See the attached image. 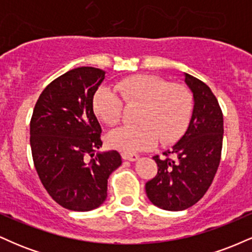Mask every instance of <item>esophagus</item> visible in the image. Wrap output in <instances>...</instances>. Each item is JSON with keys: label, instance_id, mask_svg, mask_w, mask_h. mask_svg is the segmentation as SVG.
I'll return each instance as SVG.
<instances>
[{"label": "esophagus", "instance_id": "obj_1", "mask_svg": "<svg viewBox=\"0 0 252 252\" xmlns=\"http://www.w3.org/2000/svg\"><path fill=\"white\" fill-rule=\"evenodd\" d=\"M121 156H122L123 160H128V161H136L138 158V155L137 154H129V153H122L121 154Z\"/></svg>", "mask_w": 252, "mask_h": 252}]
</instances>
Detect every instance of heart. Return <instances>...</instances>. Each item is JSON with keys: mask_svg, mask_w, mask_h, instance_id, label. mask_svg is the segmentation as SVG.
Wrapping results in <instances>:
<instances>
[{"mask_svg": "<svg viewBox=\"0 0 252 252\" xmlns=\"http://www.w3.org/2000/svg\"><path fill=\"white\" fill-rule=\"evenodd\" d=\"M116 90L121 97L108 88L94 92L92 109L100 122L109 126L120 122L123 102L140 109L136 114L138 126H121L108 135L111 148L136 153L153 148L158 142L170 146L185 134L193 110L192 94L185 85L154 74H135L118 82Z\"/></svg>", "mask_w": 252, "mask_h": 252, "instance_id": "heart-1", "label": "heart"}]
</instances>
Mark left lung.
Returning a JSON list of instances; mask_svg holds the SVG:
<instances>
[{
  "label": "left lung",
  "instance_id": "obj_1",
  "mask_svg": "<svg viewBox=\"0 0 252 252\" xmlns=\"http://www.w3.org/2000/svg\"><path fill=\"white\" fill-rule=\"evenodd\" d=\"M194 97L189 129L173 149L155 155L158 174L146 184L149 200L168 211H182L204 196L220 163L224 121L218 100L198 78H185ZM174 156V158L171 156Z\"/></svg>",
  "mask_w": 252,
  "mask_h": 252
}]
</instances>
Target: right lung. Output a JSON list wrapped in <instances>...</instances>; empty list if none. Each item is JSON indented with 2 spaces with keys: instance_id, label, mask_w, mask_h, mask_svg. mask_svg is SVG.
<instances>
[{
  "instance_id": "right-lung-1",
  "label": "right lung",
  "mask_w": 252,
  "mask_h": 252,
  "mask_svg": "<svg viewBox=\"0 0 252 252\" xmlns=\"http://www.w3.org/2000/svg\"><path fill=\"white\" fill-rule=\"evenodd\" d=\"M105 72L78 67L48 84L31 118V149L40 181L60 206L91 211L108 196V179L122 163L116 150L94 156L102 128L92 99ZM91 157L92 160L88 161Z\"/></svg>"
}]
</instances>
